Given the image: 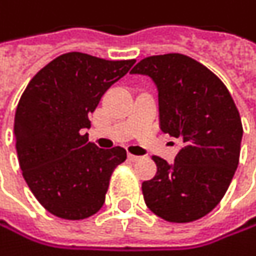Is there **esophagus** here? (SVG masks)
<instances>
[{
	"mask_svg": "<svg viewBox=\"0 0 256 256\" xmlns=\"http://www.w3.org/2000/svg\"><path fill=\"white\" fill-rule=\"evenodd\" d=\"M127 159H129L130 162H138V160H141L142 158H141V156H136V154L129 153V154H127Z\"/></svg>",
	"mask_w": 256,
	"mask_h": 256,
	"instance_id": "34e87169",
	"label": "esophagus"
}]
</instances>
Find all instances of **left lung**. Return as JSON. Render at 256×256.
<instances>
[{
	"mask_svg": "<svg viewBox=\"0 0 256 256\" xmlns=\"http://www.w3.org/2000/svg\"><path fill=\"white\" fill-rule=\"evenodd\" d=\"M130 73L154 80L160 129L183 142L172 165L153 156L158 172L142 183L144 201L166 222L198 220L220 202L238 166V109L225 84L183 54L147 56Z\"/></svg>",
	"mask_w": 256,
	"mask_h": 256,
	"instance_id": "8db88e82",
	"label": "left lung"
}]
</instances>
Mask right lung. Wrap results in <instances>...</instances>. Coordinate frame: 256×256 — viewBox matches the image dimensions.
<instances>
[{"instance_id":"1","label":"right lung","mask_w":256,"mask_h":256,"mask_svg":"<svg viewBox=\"0 0 256 256\" xmlns=\"http://www.w3.org/2000/svg\"><path fill=\"white\" fill-rule=\"evenodd\" d=\"M135 60L109 61L68 52L30 80L14 114V140L22 176L36 200L54 216L80 220L96 214L114 170L127 153L98 148L82 135L106 90Z\"/></svg>"}]
</instances>
